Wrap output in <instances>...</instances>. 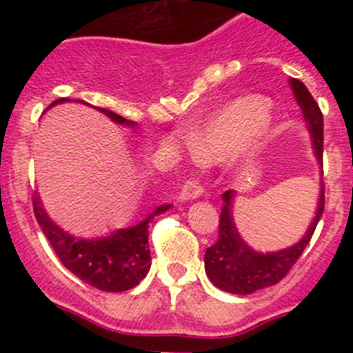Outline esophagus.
Wrapping results in <instances>:
<instances>
[{
	"mask_svg": "<svg viewBox=\"0 0 353 353\" xmlns=\"http://www.w3.org/2000/svg\"><path fill=\"white\" fill-rule=\"evenodd\" d=\"M203 194V185L198 180L191 179L183 183L182 191H180V198L182 199H196Z\"/></svg>",
	"mask_w": 353,
	"mask_h": 353,
	"instance_id": "obj_1",
	"label": "esophagus"
}]
</instances>
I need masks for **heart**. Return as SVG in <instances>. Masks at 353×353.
Instances as JSON below:
<instances>
[{
	"label": "heart",
	"mask_w": 353,
	"mask_h": 353,
	"mask_svg": "<svg viewBox=\"0 0 353 353\" xmlns=\"http://www.w3.org/2000/svg\"><path fill=\"white\" fill-rule=\"evenodd\" d=\"M267 114L269 102L261 97L239 99L215 114L205 129L187 134V146L198 161L219 159L256 132Z\"/></svg>",
	"instance_id": "b5f03b06"
}]
</instances>
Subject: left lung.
<instances>
[{
	"mask_svg": "<svg viewBox=\"0 0 353 353\" xmlns=\"http://www.w3.org/2000/svg\"><path fill=\"white\" fill-rule=\"evenodd\" d=\"M293 90V95L297 99L304 113L305 121L310 123L311 136H313L314 154L318 161H322L323 155V114L314 102L310 90L305 88L304 83L299 79L290 81ZM235 192L226 191L223 194V210L219 217V239L214 245L205 252V270L210 281L217 288L224 290L228 293H236V295H249L256 290L267 288V286L277 285L283 277L290 272L293 265L297 263L301 254L304 252L305 245L310 244L316 224L320 221L325 208V189L322 182V192H320V201H318L316 215L310 230L302 236L299 244L292 245L288 249H283L279 252H270V254H260L249 249L236 233V228L233 224L232 217V201Z\"/></svg>",
	"mask_w": 353,
	"mask_h": 353,
	"instance_id": "left-lung-1",
	"label": "left lung"
}]
</instances>
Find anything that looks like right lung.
I'll list each match as a JSON object with an SVG mask.
<instances>
[{
    "mask_svg": "<svg viewBox=\"0 0 353 353\" xmlns=\"http://www.w3.org/2000/svg\"><path fill=\"white\" fill-rule=\"evenodd\" d=\"M67 101V97H63L52 102L51 105ZM99 111H102L113 121L132 125V121H127L125 118L109 109L101 108ZM170 207L171 205H162L143 223L127 230H120L105 239L81 240L74 239L56 226L43 212L40 199L37 196L33 198L35 217L43 235L48 236L49 244L54 249L56 256L81 281L102 292H125L141 283L152 265L148 248V223L154 215L164 214Z\"/></svg>",
    "mask_w": 353,
    "mask_h": 353,
    "instance_id": "right-lung-1",
    "label": "right lung"
}]
</instances>
